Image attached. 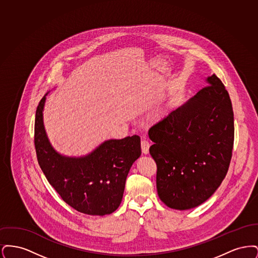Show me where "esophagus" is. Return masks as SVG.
Returning a JSON list of instances; mask_svg holds the SVG:
<instances>
[{"label": "esophagus", "instance_id": "esophagus-1", "mask_svg": "<svg viewBox=\"0 0 258 258\" xmlns=\"http://www.w3.org/2000/svg\"><path fill=\"white\" fill-rule=\"evenodd\" d=\"M149 148H150V142L146 139L141 140V150L143 154H148L149 153Z\"/></svg>", "mask_w": 258, "mask_h": 258}]
</instances>
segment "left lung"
<instances>
[{"mask_svg": "<svg viewBox=\"0 0 258 258\" xmlns=\"http://www.w3.org/2000/svg\"><path fill=\"white\" fill-rule=\"evenodd\" d=\"M206 81L207 86L149 130L158 195L169 208L199 206L228 171L234 143L232 103L216 74Z\"/></svg>", "mask_w": 258, "mask_h": 258, "instance_id": "left-lung-1", "label": "left lung"}]
</instances>
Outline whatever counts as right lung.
<instances>
[{
  "mask_svg": "<svg viewBox=\"0 0 258 258\" xmlns=\"http://www.w3.org/2000/svg\"><path fill=\"white\" fill-rule=\"evenodd\" d=\"M46 95L37 105L35 120V147L41 170L61 199L76 211L109 215L120 206L126 176L141 155L140 137L106 140L81 158L61 156L51 146L43 125Z\"/></svg>",
  "mask_w": 258,
  "mask_h": 258,
  "instance_id": "add662e5",
  "label": "right lung"
}]
</instances>
